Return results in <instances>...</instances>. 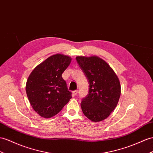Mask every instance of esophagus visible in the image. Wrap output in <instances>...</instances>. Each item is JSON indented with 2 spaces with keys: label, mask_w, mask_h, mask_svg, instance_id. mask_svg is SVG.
<instances>
[{
  "label": "esophagus",
  "mask_w": 153,
  "mask_h": 153,
  "mask_svg": "<svg viewBox=\"0 0 153 153\" xmlns=\"http://www.w3.org/2000/svg\"><path fill=\"white\" fill-rule=\"evenodd\" d=\"M73 94L75 96H76L77 94V90H76V91H73Z\"/></svg>",
  "instance_id": "obj_1"
}]
</instances>
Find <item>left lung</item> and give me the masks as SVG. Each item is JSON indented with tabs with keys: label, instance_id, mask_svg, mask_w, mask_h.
<instances>
[{
	"label": "left lung",
	"instance_id": "obj_1",
	"mask_svg": "<svg viewBox=\"0 0 153 153\" xmlns=\"http://www.w3.org/2000/svg\"><path fill=\"white\" fill-rule=\"evenodd\" d=\"M76 60L89 83L88 95L81 103L82 111L94 122L103 121L118 103L121 95L120 80L107 62L99 57L77 56Z\"/></svg>",
	"mask_w": 153,
	"mask_h": 153
}]
</instances>
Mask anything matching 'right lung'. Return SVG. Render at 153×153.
Returning a JSON list of instances; mask_svg holds the SVG:
<instances>
[{
  "label": "right lung",
  "instance_id": "add662e5",
  "mask_svg": "<svg viewBox=\"0 0 153 153\" xmlns=\"http://www.w3.org/2000/svg\"><path fill=\"white\" fill-rule=\"evenodd\" d=\"M72 58L56 53L38 65L27 79L26 92L33 110L45 118L59 112L72 98L62 74Z\"/></svg>",
  "mask_w": 153,
  "mask_h": 153
}]
</instances>
